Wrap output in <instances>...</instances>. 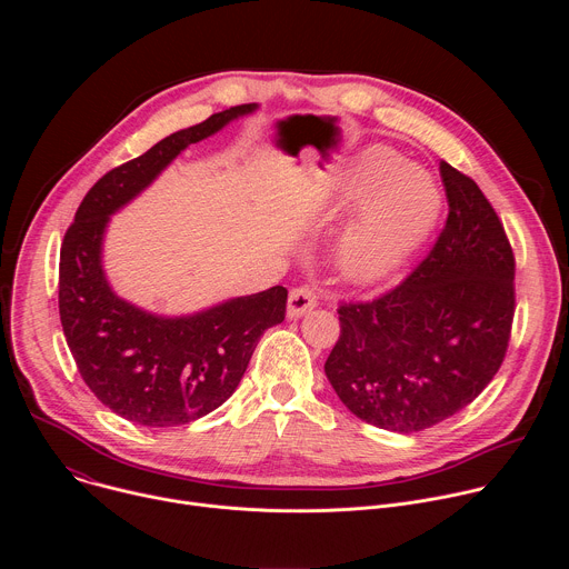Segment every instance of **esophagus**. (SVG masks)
I'll list each match as a JSON object with an SVG mask.
<instances>
[{
    "label": "esophagus",
    "mask_w": 569,
    "mask_h": 569,
    "mask_svg": "<svg viewBox=\"0 0 569 569\" xmlns=\"http://www.w3.org/2000/svg\"><path fill=\"white\" fill-rule=\"evenodd\" d=\"M317 306V292L310 286H299L288 297V317H301Z\"/></svg>",
    "instance_id": "esophagus-1"
}]
</instances>
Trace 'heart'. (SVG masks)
<instances>
[{
	"label": "heart",
	"mask_w": 569,
	"mask_h": 569,
	"mask_svg": "<svg viewBox=\"0 0 569 569\" xmlns=\"http://www.w3.org/2000/svg\"><path fill=\"white\" fill-rule=\"evenodd\" d=\"M340 242V266L358 281L396 270L435 224L441 189L432 173L402 164L389 148H371L349 187V198L365 196Z\"/></svg>",
	"instance_id": "heart-1"
}]
</instances>
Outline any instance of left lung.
I'll list each match as a JSON object with an SVG mask.
<instances>
[{
    "instance_id": "obj_1",
    "label": "left lung",
    "mask_w": 569,
    "mask_h": 569,
    "mask_svg": "<svg viewBox=\"0 0 569 569\" xmlns=\"http://www.w3.org/2000/svg\"><path fill=\"white\" fill-rule=\"evenodd\" d=\"M448 220L423 261L369 301H340L323 365L362 421L412 435L470 405L505 362L516 312V257L472 178L441 159Z\"/></svg>"
}]
</instances>
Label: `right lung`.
<instances>
[{"mask_svg":"<svg viewBox=\"0 0 569 569\" xmlns=\"http://www.w3.org/2000/svg\"><path fill=\"white\" fill-rule=\"evenodd\" d=\"M254 108L246 103L211 114L108 171L86 193L64 231L58 308L67 347L92 393L137 426H184L220 408L246 373L259 338L286 319L283 286L193 317L164 319L119 299L101 268L108 216L146 189L189 143Z\"/></svg>","mask_w":569,"mask_h":569,"instance_id":"1","label":"right lung"}]
</instances>
